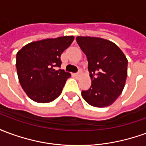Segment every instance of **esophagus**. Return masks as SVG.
<instances>
[{
  "instance_id": "34e87169",
  "label": "esophagus",
  "mask_w": 146,
  "mask_h": 146,
  "mask_svg": "<svg viewBox=\"0 0 146 146\" xmlns=\"http://www.w3.org/2000/svg\"><path fill=\"white\" fill-rule=\"evenodd\" d=\"M81 74H82V73H81V71H80L79 73H75V74H74V76H77V77H79V76H81Z\"/></svg>"
}]
</instances>
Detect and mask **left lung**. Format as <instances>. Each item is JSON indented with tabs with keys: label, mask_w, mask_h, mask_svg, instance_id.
I'll return each instance as SVG.
<instances>
[{
	"label": "left lung",
	"mask_w": 146,
	"mask_h": 146,
	"mask_svg": "<svg viewBox=\"0 0 146 146\" xmlns=\"http://www.w3.org/2000/svg\"><path fill=\"white\" fill-rule=\"evenodd\" d=\"M88 58L92 86L81 95L89 105L103 108L112 105L122 93L127 76V59L113 42L95 36H76Z\"/></svg>",
	"instance_id": "8db88e82"
}]
</instances>
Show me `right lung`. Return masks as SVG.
<instances>
[{"instance_id": "obj_1", "label": "right lung", "mask_w": 146, "mask_h": 146, "mask_svg": "<svg viewBox=\"0 0 146 146\" xmlns=\"http://www.w3.org/2000/svg\"><path fill=\"white\" fill-rule=\"evenodd\" d=\"M73 40V36L44 39L29 43L18 51L19 81L30 99L48 103L60 95L71 74L56 67L61 66V54Z\"/></svg>"}]
</instances>
